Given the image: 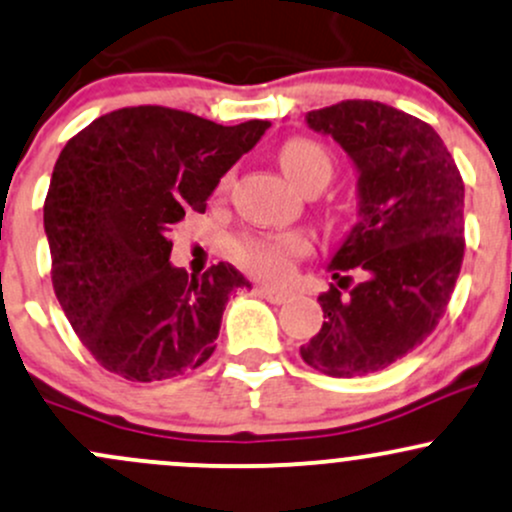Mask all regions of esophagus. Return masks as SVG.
Returning a JSON list of instances; mask_svg holds the SVG:
<instances>
[{"mask_svg": "<svg viewBox=\"0 0 512 512\" xmlns=\"http://www.w3.org/2000/svg\"><path fill=\"white\" fill-rule=\"evenodd\" d=\"M257 294L265 296L269 303H286L291 299V291L274 289V286H257Z\"/></svg>", "mask_w": 512, "mask_h": 512, "instance_id": "obj_1", "label": "esophagus"}]
</instances>
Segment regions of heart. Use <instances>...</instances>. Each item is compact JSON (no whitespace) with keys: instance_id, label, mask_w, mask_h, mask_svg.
I'll list each match as a JSON object with an SVG mask.
<instances>
[{"instance_id":"1","label":"heart","mask_w":512,"mask_h":512,"mask_svg":"<svg viewBox=\"0 0 512 512\" xmlns=\"http://www.w3.org/2000/svg\"><path fill=\"white\" fill-rule=\"evenodd\" d=\"M279 165L286 177L303 189L311 182L328 184L333 174V160L328 150L316 140L308 138H291L279 148ZM228 179H223L226 184ZM311 250V243L303 233H257L243 235L230 247L233 260L238 262L245 272L255 277L269 279V282H282L291 274V262L294 257L306 255Z\"/></svg>"}]
</instances>
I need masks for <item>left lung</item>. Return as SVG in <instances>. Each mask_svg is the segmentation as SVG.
I'll use <instances>...</instances> for the list:
<instances>
[{"instance_id": "8db88e82", "label": "left lung", "mask_w": 512, "mask_h": 512, "mask_svg": "<svg viewBox=\"0 0 512 512\" xmlns=\"http://www.w3.org/2000/svg\"><path fill=\"white\" fill-rule=\"evenodd\" d=\"M357 170V216L328 269L342 297L318 296L323 328L301 345L308 367L338 379L381 372L435 330L464 257V182L435 128L381 101L347 99L308 111Z\"/></svg>"}]
</instances>
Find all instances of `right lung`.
<instances>
[{
	"label": "right lung",
	"instance_id": "1",
	"mask_svg": "<svg viewBox=\"0 0 512 512\" xmlns=\"http://www.w3.org/2000/svg\"><path fill=\"white\" fill-rule=\"evenodd\" d=\"M269 126L131 106L67 140L43 206L50 274L101 367L128 381H162L213 355L228 296L250 282L228 262L189 277L170 262L167 235L184 213L206 211L223 174Z\"/></svg>",
	"mask_w": 512,
	"mask_h": 512
}]
</instances>
